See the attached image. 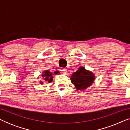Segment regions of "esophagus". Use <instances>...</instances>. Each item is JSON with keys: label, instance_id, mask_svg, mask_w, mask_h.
I'll list each match as a JSON object with an SVG mask.
<instances>
[{"label": "esophagus", "instance_id": "obj_1", "mask_svg": "<svg viewBox=\"0 0 130 130\" xmlns=\"http://www.w3.org/2000/svg\"><path fill=\"white\" fill-rule=\"evenodd\" d=\"M60 71L62 72V73H63L64 74H67V69H61Z\"/></svg>", "mask_w": 130, "mask_h": 130}]
</instances>
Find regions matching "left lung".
Listing matches in <instances>:
<instances>
[{"label": "left lung", "instance_id": "8db88e82", "mask_svg": "<svg viewBox=\"0 0 130 130\" xmlns=\"http://www.w3.org/2000/svg\"><path fill=\"white\" fill-rule=\"evenodd\" d=\"M70 80L77 90H83L86 89L92 85L95 80V76L92 72L86 70L84 67H80L72 74Z\"/></svg>", "mask_w": 130, "mask_h": 130}]
</instances>
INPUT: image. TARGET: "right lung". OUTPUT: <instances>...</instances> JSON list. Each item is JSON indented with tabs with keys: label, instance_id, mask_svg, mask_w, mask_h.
I'll use <instances>...</instances> for the list:
<instances>
[{
	"label": "right lung",
	"instance_id": "1",
	"mask_svg": "<svg viewBox=\"0 0 130 130\" xmlns=\"http://www.w3.org/2000/svg\"><path fill=\"white\" fill-rule=\"evenodd\" d=\"M55 72V73H56ZM42 77H44V80L45 82H51L53 80V76L52 74L51 73V72H50V71L47 70L45 72H44V74H42Z\"/></svg>",
	"mask_w": 130,
	"mask_h": 130
}]
</instances>
